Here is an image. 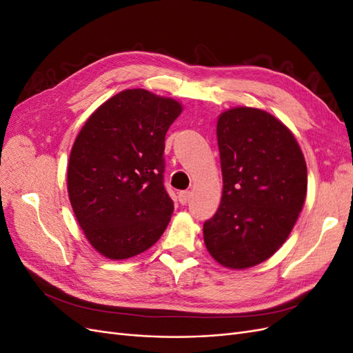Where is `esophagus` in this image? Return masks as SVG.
<instances>
[{
    "mask_svg": "<svg viewBox=\"0 0 353 353\" xmlns=\"http://www.w3.org/2000/svg\"><path fill=\"white\" fill-rule=\"evenodd\" d=\"M190 199H191L190 191H181V193L178 194V200H179L181 205H187V203L190 201Z\"/></svg>",
    "mask_w": 353,
    "mask_h": 353,
    "instance_id": "34e87169",
    "label": "esophagus"
}]
</instances>
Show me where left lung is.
Segmentation results:
<instances>
[{
    "instance_id": "8db88e82",
    "label": "left lung",
    "mask_w": 353,
    "mask_h": 353,
    "mask_svg": "<svg viewBox=\"0 0 353 353\" xmlns=\"http://www.w3.org/2000/svg\"><path fill=\"white\" fill-rule=\"evenodd\" d=\"M216 135L223 188L203 239L221 265L250 268L292 232L306 197V162L292 131L261 109L221 113Z\"/></svg>"
}]
</instances>
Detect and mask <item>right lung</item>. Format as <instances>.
I'll list each match as a JSON object with an SVG mask.
<instances>
[{
  "label": "right lung",
  "mask_w": 353,
  "mask_h": 353,
  "mask_svg": "<svg viewBox=\"0 0 353 353\" xmlns=\"http://www.w3.org/2000/svg\"><path fill=\"white\" fill-rule=\"evenodd\" d=\"M183 112L176 100L125 90L95 110L73 143L68 193L92 248L132 258L160 239L174 212L163 185L165 135Z\"/></svg>",
  "instance_id": "1"
}]
</instances>
